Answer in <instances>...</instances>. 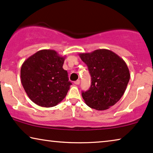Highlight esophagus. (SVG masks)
Segmentation results:
<instances>
[{"instance_id":"1","label":"esophagus","mask_w":153,"mask_h":153,"mask_svg":"<svg viewBox=\"0 0 153 153\" xmlns=\"http://www.w3.org/2000/svg\"><path fill=\"white\" fill-rule=\"evenodd\" d=\"M79 83H80V81H79V80H77L76 81H74V84L79 85Z\"/></svg>"}]
</instances>
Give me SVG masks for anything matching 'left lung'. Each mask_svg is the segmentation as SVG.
Segmentation results:
<instances>
[{
    "label": "left lung",
    "instance_id": "8db88e82",
    "mask_svg": "<svg viewBox=\"0 0 153 153\" xmlns=\"http://www.w3.org/2000/svg\"><path fill=\"white\" fill-rule=\"evenodd\" d=\"M79 56L87 65L92 81L88 91L82 92L83 99L94 109H108L120 100L126 90L130 78L127 64L108 49H97Z\"/></svg>",
    "mask_w": 153,
    "mask_h": 153
}]
</instances>
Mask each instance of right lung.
I'll use <instances>...</instances> for the list:
<instances>
[{
    "label": "right lung",
    "mask_w": 153,
    "mask_h": 153,
    "mask_svg": "<svg viewBox=\"0 0 153 153\" xmlns=\"http://www.w3.org/2000/svg\"><path fill=\"white\" fill-rule=\"evenodd\" d=\"M65 57L54 50L43 49L22 64L21 81L28 97L42 107L57 105L65 97L72 83L62 68Z\"/></svg>",
    "instance_id": "add662e5"
}]
</instances>
